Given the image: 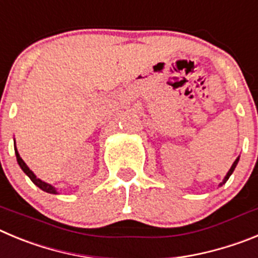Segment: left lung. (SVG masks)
<instances>
[{
	"instance_id": "1",
	"label": "left lung",
	"mask_w": 258,
	"mask_h": 258,
	"mask_svg": "<svg viewBox=\"0 0 258 258\" xmlns=\"http://www.w3.org/2000/svg\"><path fill=\"white\" fill-rule=\"evenodd\" d=\"M238 161H239V157H238V158H236V159H235V162H234V163H233V166H231V168H230V169H229V172H227V175H226V176H225L224 181H222V182H221V184H220V185L225 184V182H226V181H227V180H229V177H230V175H231V173H233V172H234V169H235L236 164H238Z\"/></svg>"
}]
</instances>
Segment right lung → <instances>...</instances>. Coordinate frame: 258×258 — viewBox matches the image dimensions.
Here are the masks:
<instances>
[{
    "instance_id": "right-lung-1",
    "label": "right lung",
    "mask_w": 258,
    "mask_h": 258,
    "mask_svg": "<svg viewBox=\"0 0 258 258\" xmlns=\"http://www.w3.org/2000/svg\"><path fill=\"white\" fill-rule=\"evenodd\" d=\"M15 154H16V161H18V163H19L20 168L24 171L25 175H28V177L31 178L32 182H33L34 185H37L39 189H42L43 191H46V192H50V194H57L56 190H55V187H52L51 185L46 184V182H43L42 180H39V178L36 177V175L32 172L31 169H29V167H28L27 164L24 163V161H23L22 158H20V155H19V153H18V150H16V148H15Z\"/></svg>"
}]
</instances>
